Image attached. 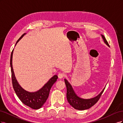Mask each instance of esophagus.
<instances>
[{
  "label": "esophagus",
  "mask_w": 123,
  "mask_h": 123,
  "mask_svg": "<svg viewBox=\"0 0 123 123\" xmlns=\"http://www.w3.org/2000/svg\"><path fill=\"white\" fill-rule=\"evenodd\" d=\"M58 77L59 79H62L64 77V74L62 73H59L58 74Z\"/></svg>",
  "instance_id": "obj_1"
}]
</instances>
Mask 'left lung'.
<instances>
[{
	"mask_svg": "<svg viewBox=\"0 0 123 123\" xmlns=\"http://www.w3.org/2000/svg\"><path fill=\"white\" fill-rule=\"evenodd\" d=\"M102 36L104 42L106 43L107 45L110 47L105 36L103 35H102ZM65 83L67 87V98L68 102L70 105L72 106L74 109L80 110L88 109L94 105L98 102L104 91V89H105L104 88L103 91L100 92V93L96 97L91 99H86L78 97L73 91L71 86L66 79H65Z\"/></svg>",
	"mask_w": 123,
	"mask_h": 123,
	"instance_id": "obj_1",
	"label": "left lung"
}]
</instances>
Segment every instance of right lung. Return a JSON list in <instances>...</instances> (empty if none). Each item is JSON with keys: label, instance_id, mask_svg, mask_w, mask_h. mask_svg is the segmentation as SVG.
Masks as SVG:
<instances>
[{"label": "right lung", "instance_id": "obj_1", "mask_svg": "<svg viewBox=\"0 0 123 123\" xmlns=\"http://www.w3.org/2000/svg\"><path fill=\"white\" fill-rule=\"evenodd\" d=\"M25 34V33L22 35L17 41L16 44ZM13 53V50L11 54L10 66L11 68V74H12V81L14 90L18 98L25 105L29 106L33 109H39L46 103L48 96H49L50 89L56 81L58 76L56 75L53 76L43 86L42 88H41L37 91L35 92H29L25 90L18 83L14 75L12 67Z\"/></svg>", "mask_w": 123, "mask_h": 123}]
</instances>
